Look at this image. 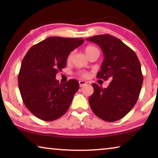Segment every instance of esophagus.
<instances>
[{
	"mask_svg": "<svg viewBox=\"0 0 158 158\" xmlns=\"http://www.w3.org/2000/svg\"><path fill=\"white\" fill-rule=\"evenodd\" d=\"M79 83L80 87H82V86H84V85H86L87 84V82L85 81H84V80H80V81H79Z\"/></svg>",
	"mask_w": 158,
	"mask_h": 158,
	"instance_id": "esophagus-1",
	"label": "esophagus"
}]
</instances>
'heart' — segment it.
I'll return each instance as SVG.
<instances>
[{
  "label": "heart",
  "mask_w": 158,
  "mask_h": 158,
  "mask_svg": "<svg viewBox=\"0 0 158 158\" xmlns=\"http://www.w3.org/2000/svg\"><path fill=\"white\" fill-rule=\"evenodd\" d=\"M96 49L95 47H93V46H88L86 48H85V53H88L89 52H90V51ZM73 52H71L69 53V54L68 56V58H67V60H68V62H69L72 60V58H73ZM79 75H81L83 77H89V73H87V72H85V71H81L79 73Z\"/></svg>",
  "instance_id": "b5f03b06"
}]
</instances>
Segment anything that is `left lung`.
<instances>
[{
	"label": "left lung",
	"mask_w": 158,
	"mask_h": 158,
	"mask_svg": "<svg viewBox=\"0 0 158 158\" xmlns=\"http://www.w3.org/2000/svg\"><path fill=\"white\" fill-rule=\"evenodd\" d=\"M86 40L99 45L105 56L97 77L111 80L106 89L92 84L94 92L89 99L90 108L104 121H118L131 111L139 96L143 84L139 60L132 49L109 34Z\"/></svg>",
	"instance_id": "8db88e82"
}]
</instances>
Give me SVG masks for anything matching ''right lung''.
Wrapping results in <instances>:
<instances>
[{"instance_id":"right-lung-1","label":"right lung","mask_w":158,"mask_h":158,"mask_svg":"<svg viewBox=\"0 0 158 158\" xmlns=\"http://www.w3.org/2000/svg\"><path fill=\"white\" fill-rule=\"evenodd\" d=\"M84 39L49 37L32 47L21 63L18 85L23 103L34 116L45 121L59 118L68 110L79 89L76 79L61 84L56 74L66 66L69 53Z\"/></svg>"}]
</instances>
